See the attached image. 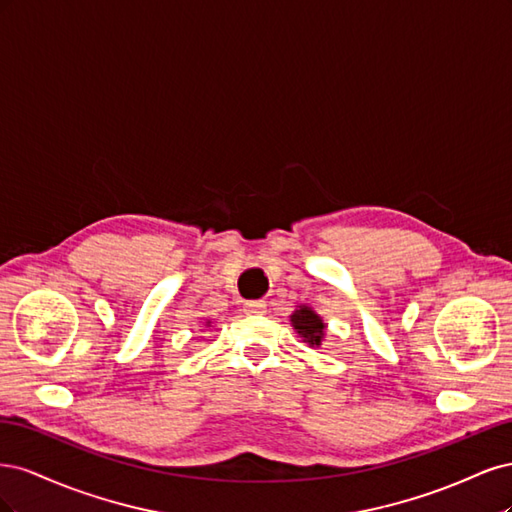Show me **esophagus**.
Here are the masks:
<instances>
[{
	"mask_svg": "<svg viewBox=\"0 0 512 512\" xmlns=\"http://www.w3.org/2000/svg\"><path fill=\"white\" fill-rule=\"evenodd\" d=\"M243 307H245L247 314H265L267 312L265 301H247Z\"/></svg>",
	"mask_w": 512,
	"mask_h": 512,
	"instance_id": "34e87169",
	"label": "esophagus"
}]
</instances>
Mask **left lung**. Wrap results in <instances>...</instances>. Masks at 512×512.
I'll return each mask as SVG.
<instances>
[{
    "label": "left lung",
    "mask_w": 512,
    "mask_h": 512,
    "mask_svg": "<svg viewBox=\"0 0 512 512\" xmlns=\"http://www.w3.org/2000/svg\"><path fill=\"white\" fill-rule=\"evenodd\" d=\"M290 324L294 327V331H297L303 342L309 344V346H320L322 344V337H324V331H327V324L322 322V318L314 312L312 307L307 305H299L297 312H294L290 316Z\"/></svg>",
    "instance_id": "left-lung-1"
}]
</instances>
